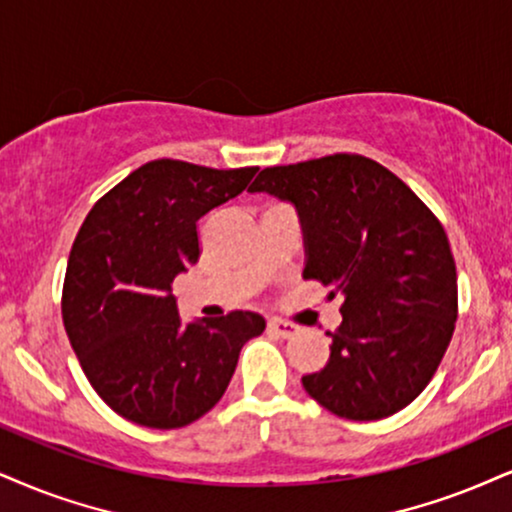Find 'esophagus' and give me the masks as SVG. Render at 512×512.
I'll list each match as a JSON object with an SVG mask.
<instances>
[{"mask_svg":"<svg viewBox=\"0 0 512 512\" xmlns=\"http://www.w3.org/2000/svg\"><path fill=\"white\" fill-rule=\"evenodd\" d=\"M268 330L275 332L277 337H294L296 332H299V327L294 323H289V320H282V318H270L268 320Z\"/></svg>","mask_w":512,"mask_h":512,"instance_id":"34e87169","label":"esophagus"}]
</instances>
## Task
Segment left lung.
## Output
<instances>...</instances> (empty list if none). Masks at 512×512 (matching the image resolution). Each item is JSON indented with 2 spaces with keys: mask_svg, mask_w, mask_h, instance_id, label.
<instances>
[{
  "mask_svg": "<svg viewBox=\"0 0 512 512\" xmlns=\"http://www.w3.org/2000/svg\"><path fill=\"white\" fill-rule=\"evenodd\" d=\"M249 192L296 208L306 280L342 294L330 361L301 377L308 396L346 420H382L420 396L458 318L449 237L406 182L377 161L334 154L263 168Z\"/></svg>",
  "mask_w": 512,
  "mask_h": 512,
  "instance_id": "8db88e82",
  "label": "left lung"
}]
</instances>
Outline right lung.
<instances>
[{
    "mask_svg": "<svg viewBox=\"0 0 512 512\" xmlns=\"http://www.w3.org/2000/svg\"><path fill=\"white\" fill-rule=\"evenodd\" d=\"M256 166L149 161L87 213L63 280V327L87 380L125 420L178 430L225 394L263 315L182 323L170 285L199 261L197 220L242 194Z\"/></svg>",
    "mask_w": 512,
    "mask_h": 512,
    "instance_id": "obj_1",
    "label": "right lung"
}]
</instances>
